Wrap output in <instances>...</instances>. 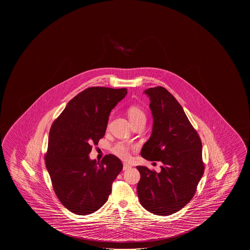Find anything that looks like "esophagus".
Listing matches in <instances>:
<instances>
[{
    "mask_svg": "<svg viewBox=\"0 0 250 250\" xmlns=\"http://www.w3.org/2000/svg\"><path fill=\"white\" fill-rule=\"evenodd\" d=\"M131 165L126 164V163H124L123 165V170L124 171H125V170H128V169H130L131 168Z\"/></svg>",
    "mask_w": 250,
    "mask_h": 250,
    "instance_id": "esophagus-1",
    "label": "esophagus"
}]
</instances>
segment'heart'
I'll list each match as a JSON object with an SVG mask.
<instances>
[{
  "instance_id": "heart-1",
  "label": "heart",
  "mask_w": 250,
  "mask_h": 250,
  "mask_svg": "<svg viewBox=\"0 0 250 250\" xmlns=\"http://www.w3.org/2000/svg\"><path fill=\"white\" fill-rule=\"evenodd\" d=\"M128 116L131 123L139 122L140 120H146V114L142 109L138 106H131L128 109ZM115 155L123 160H128L130 158V146L123 142L116 144L111 149Z\"/></svg>"
}]
</instances>
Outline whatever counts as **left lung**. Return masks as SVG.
<instances>
[{
    "label": "left lung",
    "instance_id": "obj_1",
    "mask_svg": "<svg viewBox=\"0 0 250 250\" xmlns=\"http://www.w3.org/2000/svg\"><path fill=\"white\" fill-rule=\"evenodd\" d=\"M145 93L151 100L153 125L141 156L163 166L160 172L137 167L138 195L149 212L170 215L183 208L196 192L205 170L202 144L180 103L166 88H149Z\"/></svg>",
    "mask_w": 250,
    "mask_h": 250
}]
</instances>
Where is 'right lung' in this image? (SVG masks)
Instances as JSON below:
<instances>
[{
	"mask_svg": "<svg viewBox=\"0 0 250 250\" xmlns=\"http://www.w3.org/2000/svg\"><path fill=\"white\" fill-rule=\"evenodd\" d=\"M126 94V88H87L68 103L50 127L46 167L58 200L72 213L87 215L99 210L123 169L115 155L97 162L89 154L91 145L104 136L111 110Z\"/></svg>",
	"mask_w": 250,
	"mask_h": 250,
	"instance_id": "1",
	"label": "right lung"
}]
</instances>
